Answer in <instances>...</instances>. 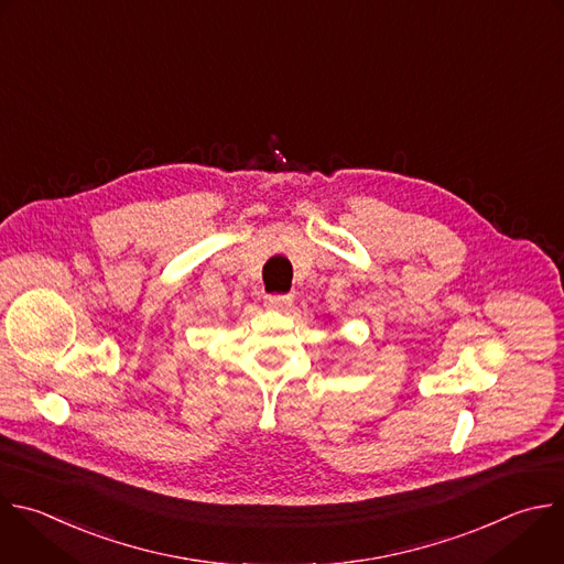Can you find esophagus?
I'll list each match as a JSON object with an SVG mask.
<instances>
[{
	"label": "esophagus",
	"mask_w": 564,
	"mask_h": 564,
	"mask_svg": "<svg viewBox=\"0 0 564 564\" xmlns=\"http://www.w3.org/2000/svg\"><path fill=\"white\" fill-rule=\"evenodd\" d=\"M292 294H268L265 296V303L270 305V307H285V305H290L292 303Z\"/></svg>",
	"instance_id": "obj_1"
}]
</instances>
